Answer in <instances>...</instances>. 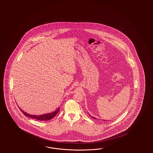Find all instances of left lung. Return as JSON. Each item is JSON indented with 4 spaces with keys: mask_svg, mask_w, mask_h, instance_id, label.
<instances>
[{
    "mask_svg": "<svg viewBox=\"0 0 153 153\" xmlns=\"http://www.w3.org/2000/svg\"><path fill=\"white\" fill-rule=\"evenodd\" d=\"M89 115H90V114H89ZM92 117V118H94V119H97V118H95V117Z\"/></svg>",
    "mask_w": 153,
    "mask_h": 153,
    "instance_id": "left-lung-1",
    "label": "left lung"
}]
</instances>
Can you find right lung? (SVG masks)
<instances>
[{
	"instance_id": "obj_1",
	"label": "right lung",
	"mask_w": 153,
	"mask_h": 153,
	"mask_svg": "<svg viewBox=\"0 0 153 153\" xmlns=\"http://www.w3.org/2000/svg\"><path fill=\"white\" fill-rule=\"evenodd\" d=\"M19 109L21 110V111L22 112V113L25 114V116H26L27 117H30V118H31L38 120H51L54 116H56V114L58 113V112L59 111L60 108H58L56 110H55L54 111H53V112L49 113H47V114H42V115H39V116L30 114H28V113H27L26 112L23 111L21 108H19Z\"/></svg>"
}]
</instances>
